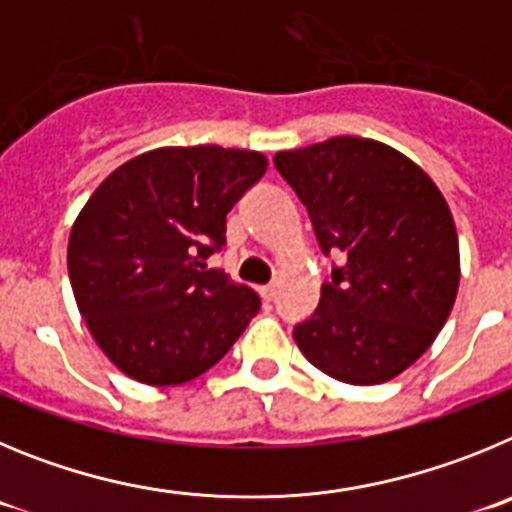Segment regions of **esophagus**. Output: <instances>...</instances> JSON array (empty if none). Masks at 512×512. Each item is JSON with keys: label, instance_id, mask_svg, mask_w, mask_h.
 Wrapping results in <instances>:
<instances>
[{"label": "esophagus", "instance_id": "obj_1", "mask_svg": "<svg viewBox=\"0 0 512 512\" xmlns=\"http://www.w3.org/2000/svg\"><path fill=\"white\" fill-rule=\"evenodd\" d=\"M275 293H278V288H275V285H262L260 288V296L265 298V301H273Z\"/></svg>", "mask_w": 512, "mask_h": 512}]
</instances>
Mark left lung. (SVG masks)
<instances>
[{
	"label": "left lung",
	"mask_w": 512,
	"mask_h": 512,
	"mask_svg": "<svg viewBox=\"0 0 512 512\" xmlns=\"http://www.w3.org/2000/svg\"><path fill=\"white\" fill-rule=\"evenodd\" d=\"M308 209L321 250L342 267L293 329L313 367L380 385L434 344L459 290V239L444 193L421 165L370 137H331L275 155Z\"/></svg>",
	"instance_id": "1"
}]
</instances>
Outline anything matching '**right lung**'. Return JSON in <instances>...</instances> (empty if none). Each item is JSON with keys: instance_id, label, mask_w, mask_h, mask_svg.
<instances>
[{"instance_id": "1", "label": "right lung", "mask_w": 512, "mask_h": 512, "mask_svg": "<svg viewBox=\"0 0 512 512\" xmlns=\"http://www.w3.org/2000/svg\"><path fill=\"white\" fill-rule=\"evenodd\" d=\"M267 170L255 150L158 147L99 183L68 237V278L94 342L127 377L183 385L229 352L260 296L206 265L227 214Z\"/></svg>"}]
</instances>
